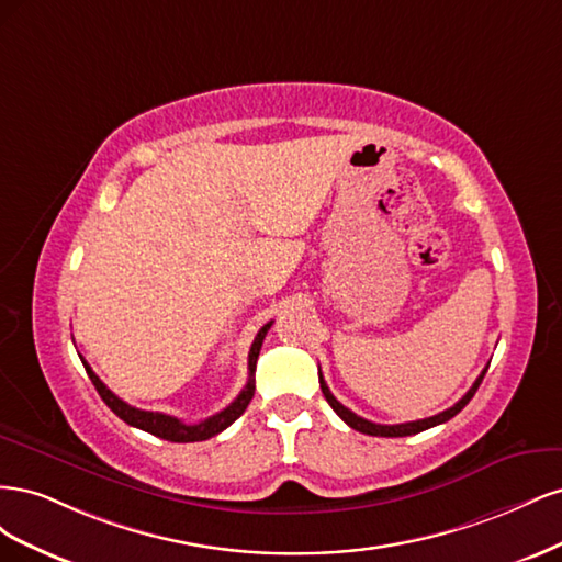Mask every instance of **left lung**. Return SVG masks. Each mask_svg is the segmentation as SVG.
Segmentation results:
<instances>
[{"mask_svg":"<svg viewBox=\"0 0 562 562\" xmlns=\"http://www.w3.org/2000/svg\"><path fill=\"white\" fill-rule=\"evenodd\" d=\"M485 372H487V368L481 372L479 375V380L473 382V386L467 391V394L459 398L452 407H448V411H443V413H438V415H434V417H427V419H417V422H405V424H375V422H368V419H363V417H359L356 413H351L349 407H345L342 403H339L333 394H330V389H328V384H326V380H323V375H321V370H318V382H321V391H323V396H326V401L330 403V407L333 411L342 417L351 429H356V431H361V434H368V436H384V438H394V436H413V434H419V431H424V429H431V427H436V424H443V422H448V419H452L459 411H462V407L473 398V394L475 391H479V386H481V382H483V378H485Z\"/></svg>","mask_w":562,"mask_h":562,"instance_id":"obj_1","label":"left lung"}]
</instances>
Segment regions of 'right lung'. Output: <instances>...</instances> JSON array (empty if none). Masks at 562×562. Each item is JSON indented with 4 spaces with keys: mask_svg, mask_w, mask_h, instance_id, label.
Returning <instances> with one entry per match:
<instances>
[{
    "mask_svg": "<svg viewBox=\"0 0 562 562\" xmlns=\"http://www.w3.org/2000/svg\"><path fill=\"white\" fill-rule=\"evenodd\" d=\"M269 328H271V321L265 323V326L260 328V333L255 335V339H252V347L248 351V384L244 386L241 394L236 396L225 407V411H220L217 415L203 419L199 424H184L178 417L164 415V413H149V411H140V407L128 405L126 401H122L116 394H112V391L103 382H100V378L91 370V366L81 359V356H79V359H81L83 368H87L89 378H91L95 391L100 394V398L105 401V405L110 407V411L119 419H124L126 424H131V427L143 429V431H147L151 436H159V438L171 440V443H194V440H206V438L217 436L220 431H225L232 422H236V419L244 415V411H246L252 394H255V363H258V356H260V349H262V339H265Z\"/></svg>",
    "mask_w": 562,
    "mask_h": 562,
    "instance_id": "1",
    "label": "right lung"
}]
</instances>
